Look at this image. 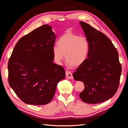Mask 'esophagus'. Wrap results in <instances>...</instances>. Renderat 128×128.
<instances>
[{
    "label": "esophagus",
    "instance_id": "1",
    "mask_svg": "<svg viewBox=\"0 0 128 128\" xmlns=\"http://www.w3.org/2000/svg\"><path fill=\"white\" fill-rule=\"evenodd\" d=\"M66 76L69 79H73V76H72V74L71 72L69 71H66Z\"/></svg>",
    "mask_w": 128,
    "mask_h": 128
}]
</instances>
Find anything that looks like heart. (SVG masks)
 <instances>
[{"mask_svg":"<svg viewBox=\"0 0 128 128\" xmlns=\"http://www.w3.org/2000/svg\"><path fill=\"white\" fill-rule=\"evenodd\" d=\"M57 46L53 48L54 59L58 64H61L64 58L71 66L78 67L87 59L90 44L87 38L72 33L62 36L57 41Z\"/></svg>","mask_w":128,"mask_h":128,"instance_id":"obj_1","label":"heart"}]
</instances>
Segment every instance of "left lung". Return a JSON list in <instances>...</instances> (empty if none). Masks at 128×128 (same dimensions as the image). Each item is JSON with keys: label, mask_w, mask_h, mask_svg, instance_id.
<instances>
[{"label": "left lung", "mask_w": 128, "mask_h": 128, "mask_svg": "<svg viewBox=\"0 0 128 128\" xmlns=\"http://www.w3.org/2000/svg\"><path fill=\"white\" fill-rule=\"evenodd\" d=\"M89 44L86 60L75 70L73 77L84 84L80 96L88 104H98L110 99L116 92L122 67L118 51L105 34L90 24L80 22Z\"/></svg>", "instance_id": "1"}]
</instances>
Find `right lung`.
<instances>
[{
  "label": "right lung",
  "instance_id": "add662e5",
  "mask_svg": "<svg viewBox=\"0 0 128 128\" xmlns=\"http://www.w3.org/2000/svg\"><path fill=\"white\" fill-rule=\"evenodd\" d=\"M56 38L51 26H42L20 38L10 58L9 84L26 104L49 103L65 78L64 68L53 62Z\"/></svg>",
  "mask_w": 128,
  "mask_h": 128
}]
</instances>
